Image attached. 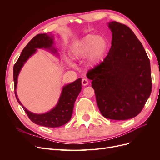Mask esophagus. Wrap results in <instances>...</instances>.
Wrapping results in <instances>:
<instances>
[{
	"mask_svg": "<svg viewBox=\"0 0 160 160\" xmlns=\"http://www.w3.org/2000/svg\"><path fill=\"white\" fill-rule=\"evenodd\" d=\"M81 83H82V85H84V86H85V85H88V83H89V81H88V79H87L84 78V79H82Z\"/></svg>",
	"mask_w": 160,
	"mask_h": 160,
	"instance_id": "esophagus-1",
	"label": "esophagus"
}]
</instances>
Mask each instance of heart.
Returning a JSON list of instances; mask_svg holds the SVG:
<instances>
[{"instance_id": "heart-1", "label": "heart", "mask_w": 160, "mask_h": 160, "mask_svg": "<svg viewBox=\"0 0 160 160\" xmlns=\"http://www.w3.org/2000/svg\"><path fill=\"white\" fill-rule=\"evenodd\" d=\"M108 48V41L101 35H88L73 46L71 51L72 57L80 59L88 57V62L94 66L101 61ZM67 62L72 65L67 60Z\"/></svg>"}]
</instances>
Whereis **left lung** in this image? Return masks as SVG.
Instances as JSON below:
<instances>
[{
  "label": "left lung",
  "mask_w": 160,
  "mask_h": 160,
  "mask_svg": "<svg viewBox=\"0 0 160 160\" xmlns=\"http://www.w3.org/2000/svg\"><path fill=\"white\" fill-rule=\"evenodd\" d=\"M111 47L103 62L89 70L97 104L103 117L125 120L137 116L151 94L150 61L142 44L123 24L108 23Z\"/></svg>",
  "instance_id": "8db88e82"
}]
</instances>
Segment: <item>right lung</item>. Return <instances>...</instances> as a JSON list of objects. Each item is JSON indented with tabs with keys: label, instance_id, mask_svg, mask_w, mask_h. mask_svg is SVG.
Returning a JSON list of instances; mask_svg holds the SVG:
<instances>
[{
	"label": "right lung",
	"instance_id": "add662e5",
	"mask_svg": "<svg viewBox=\"0 0 160 160\" xmlns=\"http://www.w3.org/2000/svg\"><path fill=\"white\" fill-rule=\"evenodd\" d=\"M45 34H38L33 37L24 48L18 59L13 67V78L14 83V94L17 100L33 123L47 128H57L67 123L71 119L75 100L81 91V78L62 88L58 103L54 108L42 114H36L27 110L19 101L16 92L17 79L22 67L28 58L35 54L37 49H48L52 52L57 54V51L52 47L53 36Z\"/></svg>",
	"mask_w": 160,
	"mask_h": 160
}]
</instances>
